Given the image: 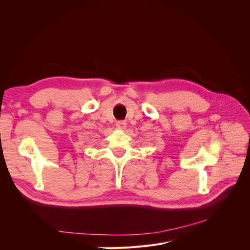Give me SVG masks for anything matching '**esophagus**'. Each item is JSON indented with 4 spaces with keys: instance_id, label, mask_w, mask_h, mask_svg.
<instances>
[{
    "instance_id": "obj_1",
    "label": "esophagus",
    "mask_w": 250,
    "mask_h": 250,
    "mask_svg": "<svg viewBox=\"0 0 250 250\" xmlns=\"http://www.w3.org/2000/svg\"><path fill=\"white\" fill-rule=\"evenodd\" d=\"M116 126L118 129H125L126 127V123L124 121H120L116 123Z\"/></svg>"
}]
</instances>
